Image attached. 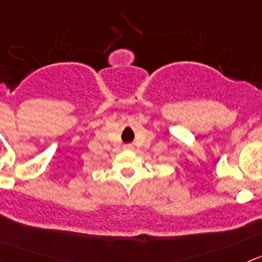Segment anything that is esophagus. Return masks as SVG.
<instances>
[{"label": "esophagus", "mask_w": 262, "mask_h": 262, "mask_svg": "<svg viewBox=\"0 0 262 262\" xmlns=\"http://www.w3.org/2000/svg\"><path fill=\"white\" fill-rule=\"evenodd\" d=\"M124 149L125 150H134V146L132 144H128V145H125Z\"/></svg>", "instance_id": "esophagus-1"}]
</instances>
